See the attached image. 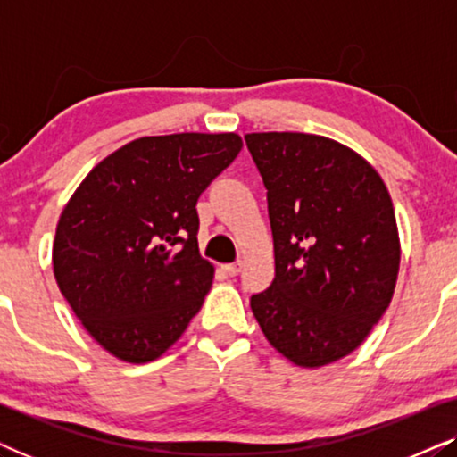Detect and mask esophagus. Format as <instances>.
<instances>
[{
  "instance_id": "34e87169",
  "label": "esophagus",
  "mask_w": 457,
  "mask_h": 457,
  "mask_svg": "<svg viewBox=\"0 0 457 457\" xmlns=\"http://www.w3.org/2000/svg\"><path fill=\"white\" fill-rule=\"evenodd\" d=\"M241 262H235V264H227V266H222L224 268V272L228 274V277H237V274L241 272Z\"/></svg>"
}]
</instances>
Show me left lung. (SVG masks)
Instances as JSON below:
<instances>
[{"label":"left lung","mask_w":457,"mask_h":457,"mask_svg":"<svg viewBox=\"0 0 457 457\" xmlns=\"http://www.w3.org/2000/svg\"><path fill=\"white\" fill-rule=\"evenodd\" d=\"M268 189L274 280L252 297L268 343L302 368L345 358L395 291L402 245L380 174L352 147L308 133H247Z\"/></svg>","instance_id":"8db88e82"}]
</instances>
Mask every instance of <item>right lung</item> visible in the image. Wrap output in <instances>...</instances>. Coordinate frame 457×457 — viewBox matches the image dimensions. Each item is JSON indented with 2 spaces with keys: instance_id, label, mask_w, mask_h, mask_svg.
I'll use <instances>...</instances> for the list:
<instances>
[{
  "instance_id": "add662e5",
  "label": "right lung",
  "mask_w": 457,
  "mask_h": 457,
  "mask_svg": "<svg viewBox=\"0 0 457 457\" xmlns=\"http://www.w3.org/2000/svg\"><path fill=\"white\" fill-rule=\"evenodd\" d=\"M241 147L237 133L141 137L68 199L52 249L55 283L114 358L158 360L202 310L214 266L199 255L195 205Z\"/></svg>"
}]
</instances>
